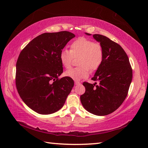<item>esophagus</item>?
Returning a JSON list of instances; mask_svg holds the SVG:
<instances>
[{"instance_id":"34e87169","label":"esophagus","mask_w":148,"mask_h":148,"mask_svg":"<svg viewBox=\"0 0 148 148\" xmlns=\"http://www.w3.org/2000/svg\"><path fill=\"white\" fill-rule=\"evenodd\" d=\"M74 83H75V84H80V82H79V81L75 80V81H74Z\"/></svg>"}]
</instances>
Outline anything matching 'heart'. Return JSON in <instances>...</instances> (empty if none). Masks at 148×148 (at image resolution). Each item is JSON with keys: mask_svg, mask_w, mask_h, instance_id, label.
<instances>
[{"mask_svg": "<svg viewBox=\"0 0 148 148\" xmlns=\"http://www.w3.org/2000/svg\"><path fill=\"white\" fill-rule=\"evenodd\" d=\"M103 55V47L99 42L81 37L71 44L70 51L66 48L62 50L60 60L64 67L70 69L74 58L77 57V65L79 66L65 73L66 76L77 81L88 76L90 70H97L102 64Z\"/></svg>", "mask_w": 148, "mask_h": 148, "instance_id": "1", "label": "heart"}]
</instances>
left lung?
Segmentation results:
<instances>
[{
  "label": "left lung",
  "instance_id": "obj_1",
  "mask_svg": "<svg viewBox=\"0 0 148 148\" xmlns=\"http://www.w3.org/2000/svg\"><path fill=\"white\" fill-rule=\"evenodd\" d=\"M93 37L103 47V59L92 78L96 83H83L86 90L80 99L90 113L105 116L116 111L126 99L132 79V69L120 45L100 34Z\"/></svg>",
  "mask_w": 148,
  "mask_h": 148
}]
</instances>
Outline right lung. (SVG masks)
I'll return each mask as SVG.
<instances>
[{"mask_svg": "<svg viewBox=\"0 0 148 148\" xmlns=\"http://www.w3.org/2000/svg\"><path fill=\"white\" fill-rule=\"evenodd\" d=\"M75 37L68 31L44 33L21 50L16 62L15 82L21 99L40 114L60 109L74 86L72 78L63 72L60 53Z\"/></svg>", "mask_w": 148, "mask_h": 148, "instance_id": "1", "label": "right lung"}]
</instances>
